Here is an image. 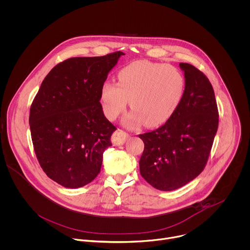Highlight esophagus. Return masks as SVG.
Returning a JSON list of instances; mask_svg holds the SVG:
<instances>
[{
  "instance_id": "34e87169",
  "label": "esophagus",
  "mask_w": 250,
  "mask_h": 250,
  "mask_svg": "<svg viewBox=\"0 0 250 250\" xmlns=\"http://www.w3.org/2000/svg\"><path fill=\"white\" fill-rule=\"evenodd\" d=\"M127 137H128V134L126 132H125L122 129H118L114 132L112 136V142L115 146H120L125 142Z\"/></svg>"
}]
</instances>
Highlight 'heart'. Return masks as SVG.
<instances>
[{"mask_svg":"<svg viewBox=\"0 0 250 250\" xmlns=\"http://www.w3.org/2000/svg\"><path fill=\"white\" fill-rule=\"evenodd\" d=\"M118 83L105 82L101 87L103 111L110 120L117 119L129 99L132 111L124 124L135 127L145 124L159 126L168 121L178 108L185 81L174 66L150 61H135L118 73Z\"/></svg>","mask_w":250,"mask_h":250,"instance_id":"obj_1","label":"heart"}]
</instances>
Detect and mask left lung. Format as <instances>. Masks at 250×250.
<instances>
[{"mask_svg": "<svg viewBox=\"0 0 250 250\" xmlns=\"http://www.w3.org/2000/svg\"><path fill=\"white\" fill-rule=\"evenodd\" d=\"M185 77L182 100L160 128L140 134L144 151L140 174L154 188L176 190L205 168L218 128V109L208 79L188 63L179 64Z\"/></svg>", "mask_w": 250, "mask_h": 250, "instance_id": "left-lung-1", "label": "left lung"}]
</instances>
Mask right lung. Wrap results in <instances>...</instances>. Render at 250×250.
<instances>
[{
    "mask_svg": "<svg viewBox=\"0 0 250 250\" xmlns=\"http://www.w3.org/2000/svg\"><path fill=\"white\" fill-rule=\"evenodd\" d=\"M122 55L73 57L57 64L31 105L37 159L45 174L63 187L81 188L100 172L103 153L117 129L104 116L101 87Z\"/></svg>",
    "mask_w": 250,
    "mask_h": 250,
    "instance_id": "1",
    "label": "right lung"
}]
</instances>
